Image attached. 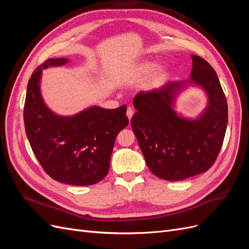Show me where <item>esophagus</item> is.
I'll use <instances>...</instances> for the list:
<instances>
[{"instance_id": "1", "label": "esophagus", "mask_w": 249, "mask_h": 249, "mask_svg": "<svg viewBox=\"0 0 249 249\" xmlns=\"http://www.w3.org/2000/svg\"><path fill=\"white\" fill-rule=\"evenodd\" d=\"M133 114H134V110H133V108H131V107L127 108V109H126V116H127V118H129V119L131 120V118H132Z\"/></svg>"}]
</instances>
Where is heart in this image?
Returning a JSON list of instances; mask_svg holds the SVG:
<instances>
[{
	"label": "heart",
	"instance_id": "heart-1",
	"mask_svg": "<svg viewBox=\"0 0 249 249\" xmlns=\"http://www.w3.org/2000/svg\"><path fill=\"white\" fill-rule=\"evenodd\" d=\"M153 67H154L153 62H144L137 67L136 72H137V74H145L152 71ZM160 71H163V69H160Z\"/></svg>",
	"mask_w": 249,
	"mask_h": 249
}]
</instances>
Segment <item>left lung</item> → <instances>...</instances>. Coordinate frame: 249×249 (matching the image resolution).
<instances>
[{
    "label": "left lung",
    "mask_w": 249,
    "mask_h": 249,
    "mask_svg": "<svg viewBox=\"0 0 249 249\" xmlns=\"http://www.w3.org/2000/svg\"><path fill=\"white\" fill-rule=\"evenodd\" d=\"M190 83L209 96V106L198 119L178 116L173 99L183 82L140 91L133 101L137 110L131 120L147 167L167 180H182L206 172L220 153L228 125V103L216 71L205 59L192 55Z\"/></svg>",
    "instance_id": "obj_1"
}]
</instances>
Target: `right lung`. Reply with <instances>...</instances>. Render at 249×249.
I'll return each mask as SVG.
<instances>
[{"label":"right lung","mask_w":249,"mask_h":249,"mask_svg":"<svg viewBox=\"0 0 249 249\" xmlns=\"http://www.w3.org/2000/svg\"><path fill=\"white\" fill-rule=\"evenodd\" d=\"M65 63L64 58L48 59L33 71L24 107L25 130L35 157L53 179L74 186L93 185L109 171L115 138L129 124L126 106L91 107L69 117L54 114L42 101L41 71Z\"/></svg>","instance_id":"right-lung-1"}]
</instances>
